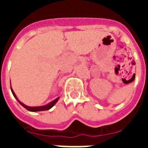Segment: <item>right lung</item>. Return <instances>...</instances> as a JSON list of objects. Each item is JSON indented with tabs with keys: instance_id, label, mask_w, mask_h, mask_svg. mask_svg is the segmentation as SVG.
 Here are the masks:
<instances>
[{
	"instance_id": "right-lung-1",
	"label": "right lung",
	"mask_w": 148,
	"mask_h": 148,
	"mask_svg": "<svg viewBox=\"0 0 148 148\" xmlns=\"http://www.w3.org/2000/svg\"><path fill=\"white\" fill-rule=\"evenodd\" d=\"M11 90H12V92L13 95L15 96V98L17 99V101H18V102L20 103V104H21L22 106H23V108H25L26 109L28 110L29 111H32V112H36V111L48 110H49V109H50V108H53V106H54L55 104H56V103L57 102V101H58V99H59V97L57 98V99H55V100L53 101H52V102H50V103H49V104H47V105H45V106H40V107H28V106L25 105V104H23V103L21 102L20 101L18 100V98H17V96H16V95H15V92H14V91H13V90H12V87H11Z\"/></svg>"
}]
</instances>
